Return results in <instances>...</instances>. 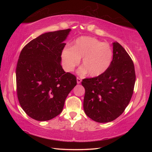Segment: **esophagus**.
Instances as JSON below:
<instances>
[{
    "instance_id": "esophagus-1",
    "label": "esophagus",
    "mask_w": 152,
    "mask_h": 152,
    "mask_svg": "<svg viewBox=\"0 0 152 152\" xmlns=\"http://www.w3.org/2000/svg\"><path fill=\"white\" fill-rule=\"evenodd\" d=\"M76 80H77V83H78V84H79V83H80L82 82V80L79 78H77Z\"/></svg>"
}]
</instances>
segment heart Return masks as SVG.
I'll return each instance as SVG.
<instances>
[{
  "label": "heart",
  "mask_w": 152,
  "mask_h": 152,
  "mask_svg": "<svg viewBox=\"0 0 152 152\" xmlns=\"http://www.w3.org/2000/svg\"><path fill=\"white\" fill-rule=\"evenodd\" d=\"M113 51L107 43L91 37L77 38L71 48H66L62 52L63 67L66 72H72L82 59V66L79 74L88 73L91 77L101 75L111 64Z\"/></svg>",
  "instance_id": "b5f03b06"
}]
</instances>
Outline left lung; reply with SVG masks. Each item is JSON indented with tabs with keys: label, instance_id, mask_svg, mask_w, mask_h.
I'll return each mask as SVG.
<instances>
[{
	"label": "left lung",
	"instance_id": "left-lung-1",
	"mask_svg": "<svg viewBox=\"0 0 152 152\" xmlns=\"http://www.w3.org/2000/svg\"><path fill=\"white\" fill-rule=\"evenodd\" d=\"M113 59L106 72L95 78L83 79V109L86 114L99 123L110 122L128 106L133 93L134 66L127 51L113 42Z\"/></svg>",
	"mask_w": 152,
	"mask_h": 152
}]
</instances>
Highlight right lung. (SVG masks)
<instances>
[{"label":"right lung","instance_id":"obj_1","mask_svg":"<svg viewBox=\"0 0 152 152\" xmlns=\"http://www.w3.org/2000/svg\"><path fill=\"white\" fill-rule=\"evenodd\" d=\"M71 29L48 32L21 50L16 67L18 98L35 120L48 121L62 112L68 95L77 84L73 74L61 66V53Z\"/></svg>","mask_w":152,"mask_h":152}]
</instances>
